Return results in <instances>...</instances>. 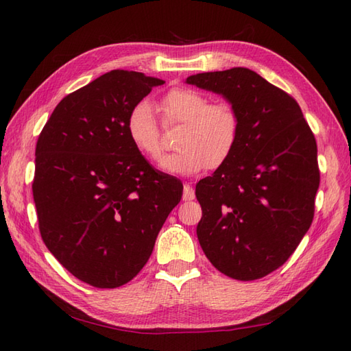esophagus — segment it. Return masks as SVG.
<instances>
[{
  "label": "esophagus",
  "instance_id": "1",
  "mask_svg": "<svg viewBox=\"0 0 351 351\" xmlns=\"http://www.w3.org/2000/svg\"><path fill=\"white\" fill-rule=\"evenodd\" d=\"M184 200H193L195 199V190L190 184H184V195H182Z\"/></svg>",
  "mask_w": 351,
  "mask_h": 351
}]
</instances>
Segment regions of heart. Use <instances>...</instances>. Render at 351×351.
I'll return each mask as SVG.
<instances>
[{"label": "heart", "instance_id": "obj_1", "mask_svg": "<svg viewBox=\"0 0 351 351\" xmlns=\"http://www.w3.org/2000/svg\"><path fill=\"white\" fill-rule=\"evenodd\" d=\"M162 123L182 125L176 137L178 151L161 160V169L175 175H196L205 167L215 170L234 154L240 138L241 121L232 104L210 102L204 93L190 87H175L160 101ZM131 143L147 160L162 154V130L154 108L138 102L126 119Z\"/></svg>", "mask_w": 351, "mask_h": 351}]
</instances>
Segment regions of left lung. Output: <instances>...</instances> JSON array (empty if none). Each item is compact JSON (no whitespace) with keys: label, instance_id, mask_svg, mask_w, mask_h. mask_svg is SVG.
I'll return each mask as SVG.
<instances>
[{"label":"left lung","instance_id":"left-lung-1","mask_svg":"<svg viewBox=\"0 0 351 351\" xmlns=\"http://www.w3.org/2000/svg\"><path fill=\"white\" fill-rule=\"evenodd\" d=\"M187 83L225 96L241 121L234 154L196 185L200 247L229 278L261 279L287 263L314 220L315 137L293 96L250 69L196 73Z\"/></svg>","mask_w":351,"mask_h":351}]
</instances>
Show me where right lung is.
Instances as JSON below:
<instances>
[{"instance_id":"add662e5","label":"right lung","mask_w":351,"mask_h":351,"mask_svg":"<svg viewBox=\"0 0 351 351\" xmlns=\"http://www.w3.org/2000/svg\"><path fill=\"white\" fill-rule=\"evenodd\" d=\"M162 80L111 71L58 102L37 138L33 197L42 240L95 288L136 278L180 204V181L156 171L126 132L131 108Z\"/></svg>"}]
</instances>
